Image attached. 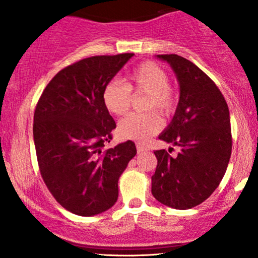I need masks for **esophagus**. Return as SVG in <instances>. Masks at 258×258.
<instances>
[{
  "instance_id": "obj_1",
  "label": "esophagus",
  "mask_w": 258,
  "mask_h": 258,
  "mask_svg": "<svg viewBox=\"0 0 258 258\" xmlns=\"http://www.w3.org/2000/svg\"><path fill=\"white\" fill-rule=\"evenodd\" d=\"M137 152H138V153H144V152H147V148L144 147L143 144L137 143Z\"/></svg>"
}]
</instances>
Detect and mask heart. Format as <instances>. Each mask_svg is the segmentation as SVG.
I'll list each match as a JSON object with an SVG mask.
<instances>
[{
    "label": "heart",
    "instance_id": "heart-1",
    "mask_svg": "<svg viewBox=\"0 0 258 258\" xmlns=\"http://www.w3.org/2000/svg\"><path fill=\"white\" fill-rule=\"evenodd\" d=\"M132 94H147L143 108L147 112L130 114L119 122L117 131L121 137L144 142L162 128L164 116H171L178 106V91L170 84L166 70L155 61L141 63L130 73L127 85L119 80H111L103 90V103L111 114H126L132 104Z\"/></svg>",
    "mask_w": 258,
    "mask_h": 258
}]
</instances>
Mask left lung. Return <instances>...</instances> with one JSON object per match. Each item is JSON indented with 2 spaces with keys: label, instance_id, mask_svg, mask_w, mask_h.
<instances>
[{
  "label": "left lung",
  "instance_id": "1",
  "mask_svg": "<svg viewBox=\"0 0 258 258\" xmlns=\"http://www.w3.org/2000/svg\"><path fill=\"white\" fill-rule=\"evenodd\" d=\"M158 57L171 64L180 88L172 122L159 139L180 152H154L158 165L152 193L166 206L191 209L214 193L226 173L233 143L229 109L220 88L190 60L177 54Z\"/></svg>",
  "mask_w": 258,
  "mask_h": 258
}]
</instances>
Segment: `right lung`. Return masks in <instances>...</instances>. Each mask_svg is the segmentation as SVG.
Segmentation results:
<instances>
[{"label":"right lung","mask_w":258,"mask_h":258,"mask_svg":"<svg viewBox=\"0 0 258 258\" xmlns=\"http://www.w3.org/2000/svg\"><path fill=\"white\" fill-rule=\"evenodd\" d=\"M132 55H93L68 65L36 104L32 131L41 176L53 198L75 215L110 209L119 177L137 153L132 141L103 149L116 128L103 90Z\"/></svg>","instance_id":"obj_1"}]
</instances>
